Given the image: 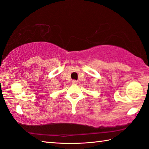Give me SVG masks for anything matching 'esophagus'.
<instances>
[{"label": "esophagus", "instance_id": "esophagus-1", "mask_svg": "<svg viewBox=\"0 0 149 149\" xmlns=\"http://www.w3.org/2000/svg\"><path fill=\"white\" fill-rule=\"evenodd\" d=\"M72 84H77L78 83V81H76V80H73L72 81Z\"/></svg>", "mask_w": 149, "mask_h": 149}]
</instances>
